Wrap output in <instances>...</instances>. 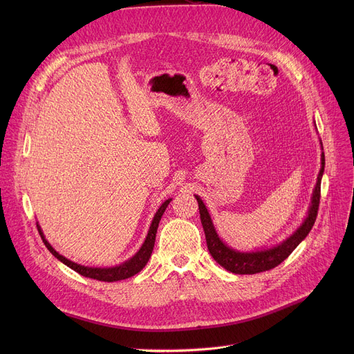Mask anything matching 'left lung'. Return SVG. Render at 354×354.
Here are the masks:
<instances>
[{
    "label": "left lung",
    "instance_id": "8db88e82",
    "mask_svg": "<svg viewBox=\"0 0 354 354\" xmlns=\"http://www.w3.org/2000/svg\"><path fill=\"white\" fill-rule=\"evenodd\" d=\"M324 153H322V169L317 176V183H315V188L313 191V198H311V205L308 209V215L304 219L300 228L297 230L292 235H290L286 241L280 245L263 250V251H252V252H241L236 250H232L228 247L225 243H222V239L218 236L215 227L212 224L211 215L205 207V203L202 202V199L195 195L198 201V207H199V214H201V222L203 231H205V238H207V245L209 250V254L215 261L224 267L227 271H231L234 274H257V272H263L272 270L278 264H281L284 259L297 248L301 241L308 235L311 231L315 218H317L319 212V203H320V187H322V178L324 172Z\"/></svg>",
    "mask_w": 354,
    "mask_h": 354
}]
</instances>
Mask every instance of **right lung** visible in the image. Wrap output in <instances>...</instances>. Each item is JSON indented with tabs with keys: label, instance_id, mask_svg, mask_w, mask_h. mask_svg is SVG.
Returning <instances> with one entry per match:
<instances>
[{
	"label": "right lung",
	"instance_id": "1",
	"mask_svg": "<svg viewBox=\"0 0 354 354\" xmlns=\"http://www.w3.org/2000/svg\"><path fill=\"white\" fill-rule=\"evenodd\" d=\"M172 199H166L160 208L158 209V212L155 214L153 216V221L151 224V228H149L147 231V235H146V239L143 245L140 247V250L130 258L127 259V261H124L123 264L120 266H116V267H110V268H93V267H84V266H80V264H76L70 261V259H67L66 257L60 255L57 251H55L48 241L46 239L40 225L37 224V228H39V232L41 235V239L44 245L47 247V250L57 258L60 259V261L63 264H66L67 267H70L71 270H74L76 272H79L80 275L83 277H88V278H93V280H99V281H106V283H113V281H120V280H124V278H129V277H133L135 274H138L145 266L146 263L149 261V258H151L152 255V251H153V247H155V238H156V231H158V227H159V221L166 209V207L169 205V202Z\"/></svg>",
	"mask_w": 354,
	"mask_h": 354
}]
</instances>
